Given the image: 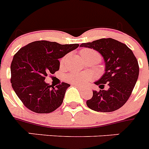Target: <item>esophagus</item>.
<instances>
[{"label": "esophagus", "mask_w": 149, "mask_h": 149, "mask_svg": "<svg viewBox=\"0 0 149 149\" xmlns=\"http://www.w3.org/2000/svg\"><path fill=\"white\" fill-rule=\"evenodd\" d=\"M73 86H76V87H77V88H80V89H84L85 88L83 87V86H82V85H77V84H73Z\"/></svg>", "instance_id": "1"}]
</instances>
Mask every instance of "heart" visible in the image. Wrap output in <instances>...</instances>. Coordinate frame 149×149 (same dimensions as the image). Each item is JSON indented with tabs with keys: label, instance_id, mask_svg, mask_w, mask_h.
<instances>
[{
	"label": "heart",
	"instance_id": "obj_1",
	"mask_svg": "<svg viewBox=\"0 0 149 149\" xmlns=\"http://www.w3.org/2000/svg\"><path fill=\"white\" fill-rule=\"evenodd\" d=\"M81 55L84 58V59L89 58V57H93V56H98L100 58V55H99V53L97 52L96 51H94L91 49H84L82 51L80 52ZM66 57L63 58L61 61V63L63 64L65 61ZM67 79L69 82H72L73 84H83L87 82L90 79V75L85 73H77V72H73L70 73V74L67 75Z\"/></svg>",
	"mask_w": 149,
	"mask_h": 149
}]
</instances>
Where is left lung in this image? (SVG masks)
I'll return each instance as SVG.
<instances>
[{
	"mask_svg": "<svg viewBox=\"0 0 149 149\" xmlns=\"http://www.w3.org/2000/svg\"><path fill=\"white\" fill-rule=\"evenodd\" d=\"M81 47L99 52L105 61V73L94 83L100 89L107 84V90L93 91V97L86 102L97 112H113L127 101L139 76V64L130 49L112 38H103L82 43Z\"/></svg>",
	"mask_w": 149,
	"mask_h": 149,
	"instance_id": "8db88e82",
	"label": "left lung"
}]
</instances>
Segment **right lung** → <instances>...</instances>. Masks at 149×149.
<instances>
[{
  "mask_svg": "<svg viewBox=\"0 0 149 149\" xmlns=\"http://www.w3.org/2000/svg\"><path fill=\"white\" fill-rule=\"evenodd\" d=\"M79 44L61 45L47 40L34 41L15 53L11 63V83L18 97L36 113H50L63 103L70 86L62 82L56 87L46 83L49 73L59 70L58 59L79 47Z\"/></svg>",
  "mask_w": 149,
  "mask_h": 149,
  "instance_id": "obj_1",
  "label": "right lung"
}]
</instances>
